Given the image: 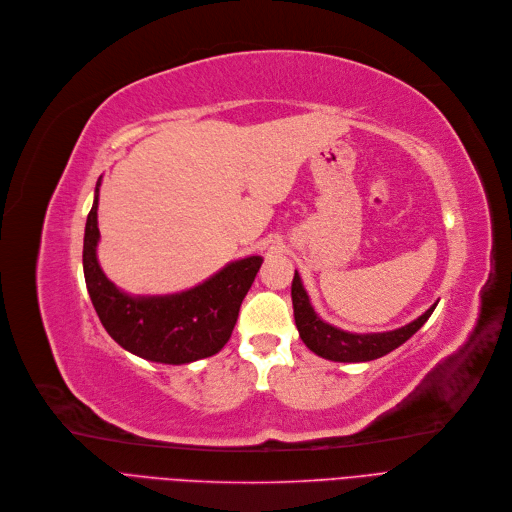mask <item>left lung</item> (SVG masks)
Masks as SVG:
<instances>
[{
    "label": "left lung",
    "instance_id": "left-lung-1",
    "mask_svg": "<svg viewBox=\"0 0 512 512\" xmlns=\"http://www.w3.org/2000/svg\"><path fill=\"white\" fill-rule=\"evenodd\" d=\"M291 302H294V319L300 331L302 342L316 356L333 360V362H369L381 358L402 346L406 339L415 335L435 310L437 302L427 308L419 319L412 323L383 333H352L339 327L325 323L319 314L314 312L302 279L296 271L294 281H291Z\"/></svg>",
    "mask_w": 512,
    "mask_h": 512
}]
</instances>
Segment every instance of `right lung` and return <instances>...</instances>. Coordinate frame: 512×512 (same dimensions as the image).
<instances>
[{
    "label": "right lung",
    "mask_w": 512,
    "mask_h": 512,
    "mask_svg": "<svg viewBox=\"0 0 512 512\" xmlns=\"http://www.w3.org/2000/svg\"><path fill=\"white\" fill-rule=\"evenodd\" d=\"M97 179L83 239V273L93 308L108 335L127 352L162 364L208 358L229 342L239 306L262 264V256L233 260L204 283L166 296H131L118 289L97 262Z\"/></svg>",
    "instance_id": "obj_1"
}]
</instances>
